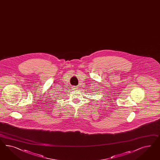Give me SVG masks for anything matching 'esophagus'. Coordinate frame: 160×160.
<instances>
[{"mask_svg":"<svg viewBox=\"0 0 160 160\" xmlns=\"http://www.w3.org/2000/svg\"><path fill=\"white\" fill-rule=\"evenodd\" d=\"M75 89H76V90H78V87H75Z\"/></svg>","mask_w":160,"mask_h":160,"instance_id":"1","label":"esophagus"}]
</instances>
